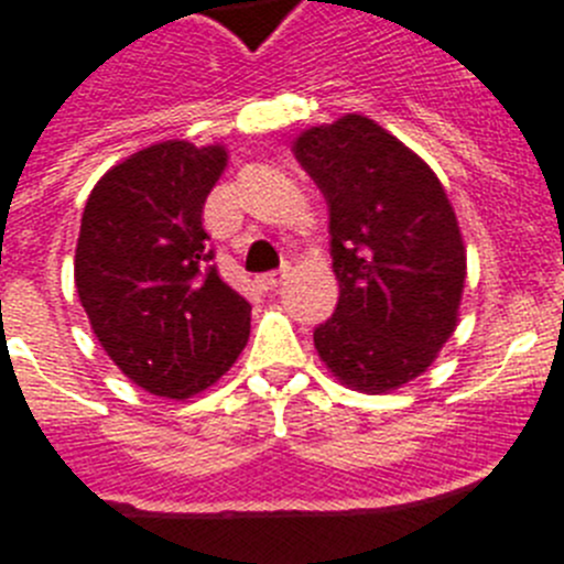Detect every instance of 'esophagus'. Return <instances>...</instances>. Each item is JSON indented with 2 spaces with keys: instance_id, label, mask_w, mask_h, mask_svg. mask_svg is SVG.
<instances>
[{
  "instance_id": "34e87169",
  "label": "esophagus",
  "mask_w": 564,
  "mask_h": 564,
  "mask_svg": "<svg viewBox=\"0 0 564 564\" xmlns=\"http://www.w3.org/2000/svg\"><path fill=\"white\" fill-rule=\"evenodd\" d=\"M285 276H288L285 271H273V273H262L257 282H259V288H262V291H276V288L285 282Z\"/></svg>"
}]
</instances>
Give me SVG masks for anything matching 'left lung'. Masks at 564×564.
Segmentation results:
<instances>
[{
	"label": "left lung",
	"instance_id": "1",
	"mask_svg": "<svg viewBox=\"0 0 564 564\" xmlns=\"http://www.w3.org/2000/svg\"><path fill=\"white\" fill-rule=\"evenodd\" d=\"M330 208L336 313L313 333L341 387L387 395L423 376L460 322L466 246L432 166L367 115L299 132Z\"/></svg>",
	"mask_w": 564,
	"mask_h": 564
}]
</instances>
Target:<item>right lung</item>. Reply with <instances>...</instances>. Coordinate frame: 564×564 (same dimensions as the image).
Instances as JSON below:
<instances>
[{
	"label": "right lung",
	"mask_w": 564,
	"mask_h": 564,
	"mask_svg": "<svg viewBox=\"0 0 564 564\" xmlns=\"http://www.w3.org/2000/svg\"><path fill=\"white\" fill-rule=\"evenodd\" d=\"M223 143L161 141L104 172L82 214L76 291L115 367L161 398L200 395L251 333V305L208 265L203 206Z\"/></svg>",
	"instance_id": "1"
}]
</instances>
